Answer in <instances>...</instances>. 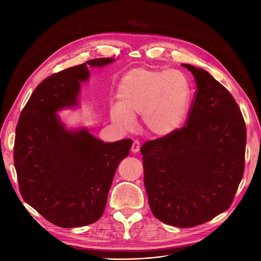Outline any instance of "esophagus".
I'll list each match as a JSON object with an SVG mask.
<instances>
[{
	"label": "esophagus",
	"instance_id": "esophagus-1",
	"mask_svg": "<svg viewBox=\"0 0 261 261\" xmlns=\"http://www.w3.org/2000/svg\"><path fill=\"white\" fill-rule=\"evenodd\" d=\"M140 149H141L140 142L139 141H134L133 144H132V147H131V151L133 153H138L140 151Z\"/></svg>",
	"mask_w": 261,
	"mask_h": 261
}]
</instances>
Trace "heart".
Wrapping results in <instances>:
<instances>
[{
  "instance_id": "1",
  "label": "heart",
  "mask_w": 261,
  "mask_h": 261,
  "mask_svg": "<svg viewBox=\"0 0 261 261\" xmlns=\"http://www.w3.org/2000/svg\"><path fill=\"white\" fill-rule=\"evenodd\" d=\"M190 94L189 80L181 71L133 68L119 82L118 102L111 105L110 118L120 129L130 130L135 116L142 114L145 129L164 138L183 126L189 111Z\"/></svg>"
}]
</instances>
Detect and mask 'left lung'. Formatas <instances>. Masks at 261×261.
<instances>
[{"label": "left lung", "instance_id": "obj_1", "mask_svg": "<svg viewBox=\"0 0 261 261\" xmlns=\"http://www.w3.org/2000/svg\"><path fill=\"white\" fill-rule=\"evenodd\" d=\"M193 73L197 91L186 125L142 148L149 206L160 221L193 227L229 208L244 171L246 129L231 94L208 72Z\"/></svg>", "mask_w": 261, "mask_h": 261}]
</instances>
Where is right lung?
<instances>
[{"label":"right lung","instance_id":"obj_1","mask_svg":"<svg viewBox=\"0 0 261 261\" xmlns=\"http://www.w3.org/2000/svg\"><path fill=\"white\" fill-rule=\"evenodd\" d=\"M97 58L45 78L22 110L16 128L13 162L23 200L50 223L68 228L101 217L115 171L129 155L132 140L103 143L87 129L67 130L56 114L77 106L89 67Z\"/></svg>","mask_w":261,"mask_h":261}]
</instances>
